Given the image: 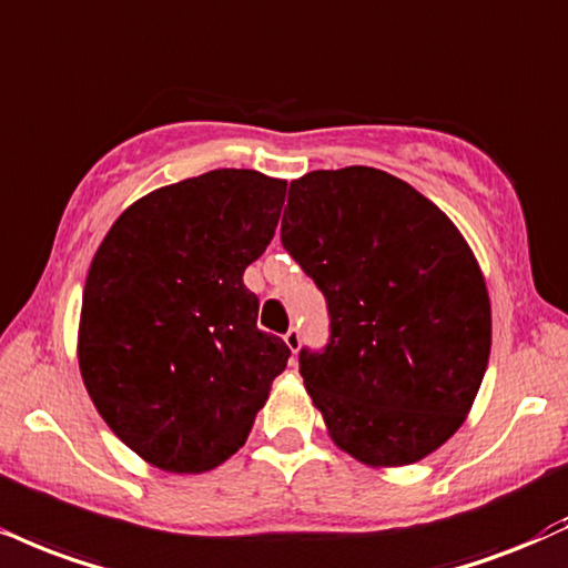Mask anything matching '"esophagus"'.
<instances>
[{
  "label": "esophagus",
  "instance_id": "obj_1",
  "mask_svg": "<svg viewBox=\"0 0 568 568\" xmlns=\"http://www.w3.org/2000/svg\"><path fill=\"white\" fill-rule=\"evenodd\" d=\"M283 341H285V346L291 349V354H296L298 346H302V333H298V327H291V331L283 336Z\"/></svg>",
  "mask_w": 568,
  "mask_h": 568
}]
</instances>
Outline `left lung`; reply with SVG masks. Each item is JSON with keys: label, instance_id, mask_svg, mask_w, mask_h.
Returning a JSON list of instances; mask_svg holds the SVG:
<instances>
[{"label": "left lung", "instance_id": "8db88e82", "mask_svg": "<svg viewBox=\"0 0 568 568\" xmlns=\"http://www.w3.org/2000/svg\"><path fill=\"white\" fill-rule=\"evenodd\" d=\"M280 237L327 298L331 344L298 362L333 444L373 468L436 453L491 349L487 283L453 219L399 176L346 166L291 182Z\"/></svg>", "mask_w": 568, "mask_h": 568}]
</instances>
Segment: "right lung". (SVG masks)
<instances>
[{
  "mask_svg": "<svg viewBox=\"0 0 568 568\" xmlns=\"http://www.w3.org/2000/svg\"><path fill=\"white\" fill-rule=\"evenodd\" d=\"M288 182L216 169L134 201L87 272L79 371L111 432L150 466L203 474L248 439L283 338L256 327L243 272L275 235Z\"/></svg>",
  "mask_w": 568,
  "mask_h": 568,
  "instance_id": "obj_1",
  "label": "right lung"
}]
</instances>
